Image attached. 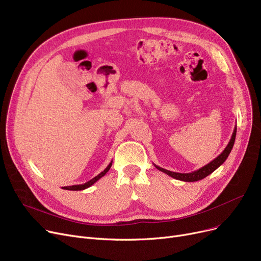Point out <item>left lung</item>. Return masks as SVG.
Segmentation results:
<instances>
[{"mask_svg":"<svg viewBox=\"0 0 261 261\" xmlns=\"http://www.w3.org/2000/svg\"><path fill=\"white\" fill-rule=\"evenodd\" d=\"M236 132H237V127H235L234 132L231 134V138L227 144V146L225 147V149L223 151L219 154L215 160H213L211 163H208L207 165H205L203 167H201L200 169L189 172V173H180V172H173V171H169L167 169H164L160 166H156L154 164L155 168H158L160 171L168 174L169 176L173 177L175 180H180V181H184V182H196V181H200L204 177H206L207 175H210L212 172H214L217 168L220 167L222 164L225 162V160L227 159V156L229 155L232 146H234L235 143V139H236Z\"/></svg>","mask_w":261,"mask_h":261,"instance_id":"left-lung-1","label":"left lung"}]
</instances>
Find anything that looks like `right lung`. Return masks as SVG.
I'll return each mask as SVG.
<instances>
[{"label":"right lung","mask_w":261,"mask_h":261,"mask_svg":"<svg viewBox=\"0 0 261 261\" xmlns=\"http://www.w3.org/2000/svg\"><path fill=\"white\" fill-rule=\"evenodd\" d=\"M111 166H112V161H111V163L109 164V165L107 166V168H106L103 171H101L99 174H97L95 177H93V179H91L90 181H88V182H86V183H84V184H79V185L64 186V187H62V189H66V190H84V189H86V188H89V187L92 186L94 183L97 182L99 179H101V177L110 170V168H111Z\"/></svg>","instance_id":"right-lung-1"}]
</instances>
